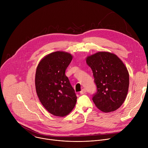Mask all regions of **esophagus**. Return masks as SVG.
Masks as SVG:
<instances>
[{
  "label": "esophagus",
  "mask_w": 148,
  "mask_h": 148,
  "mask_svg": "<svg viewBox=\"0 0 148 148\" xmlns=\"http://www.w3.org/2000/svg\"><path fill=\"white\" fill-rule=\"evenodd\" d=\"M86 91H87V90H86V88H83V89L80 91V94H85V93L86 92Z\"/></svg>",
  "instance_id": "34e87169"
}]
</instances>
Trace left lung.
Wrapping results in <instances>:
<instances>
[{
    "instance_id": "left-lung-1",
    "label": "left lung",
    "mask_w": 148,
    "mask_h": 148,
    "mask_svg": "<svg viewBox=\"0 0 148 148\" xmlns=\"http://www.w3.org/2000/svg\"><path fill=\"white\" fill-rule=\"evenodd\" d=\"M97 87L92 101L103 112L118 110L127 95L129 73L122 60L115 54L99 51L86 58Z\"/></svg>"
}]
</instances>
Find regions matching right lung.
Here are the masks:
<instances>
[{"instance_id":"right-lung-1","label":"right lung","mask_w":148,"mask_h":148,"mask_svg":"<svg viewBox=\"0 0 148 148\" xmlns=\"http://www.w3.org/2000/svg\"><path fill=\"white\" fill-rule=\"evenodd\" d=\"M73 56L65 51H55L42 58L37 66L35 86L38 98L45 109L52 115L63 117L74 108L77 96L66 70Z\"/></svg>"}]
</instances>
